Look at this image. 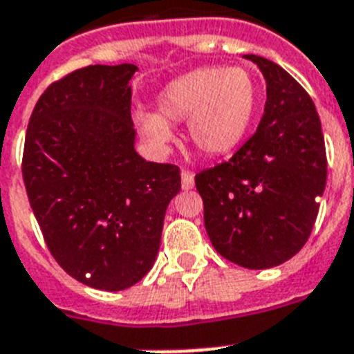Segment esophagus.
Segmentation results:
<instances>
[{"label":"esophagus","instance_id":"34e87169","mask_svg":"<svg viewBox=\"0 0 354 354\" xmlns=\"http://www.w3.org/2000/svg\"><path fill=\"white\" fill-rule=\"evenodd\" d=\"M181 187L185 190H190L194 187V174L190 171H181Z\"/></svg>","mask_w":354,"mask_h":354}]
</instances>
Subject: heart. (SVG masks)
Wrapping results in <instances>:
<instances>
[{"label":"heart","instance_id":"heart-1","mask_svg":"<svg viewBox=\"0 0 354 354\" xmlns=\"http://www.w3.org/2000/svg\"><path fill=\"white\" fill-rule=\"evenodd\" d=\"M258 103V85L244 67L210 66L173 80L156 96L155 112H137L140 133L164 147L173 133L167 122L187 119L192 146L208 156L226 155L244 139Z\"/></svg>","mask_w":354,"mask_h":354}]
</instances>
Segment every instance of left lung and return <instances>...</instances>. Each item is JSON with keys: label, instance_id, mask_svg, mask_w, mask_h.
<instances>
[{"label": "left lung", "instance_id": "left-lung-1", "mask_svg": "<svg viewBox=\"0 0 354 354\" xmlns=\"http://www.w3.org/2000/svg\"><path fill=\"white\" fill-rule=\"evenodd\" d=\"M262 71V121L223 164L196 174L215 251L245 269L287 262L306 244L326 187L321 119L308 92L283 67L244 55Z\"/></svg>", "mask_w": 354, "mask_h": 354}]
</instances>
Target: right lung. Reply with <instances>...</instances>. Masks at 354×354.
I'll return each instance as SVG.
<instances>
[{
  "mask_svg": "<svg viewBox=\"0 0 354 354\" xmlns=\"http://www.w3.org/2000/svg\"><path fill=\"white\" fill-rule=\"evenodd\" d=\"M137 66H88L44 91L26 130L23 180L58 266L84 285L124 290L158 254L180 169L135 151Z\"/></svg>",
  "mask_w": 354,
  "mask_h": 354,
  "instance_id": "1",
  "label": "right lung"
}]
</instances>
